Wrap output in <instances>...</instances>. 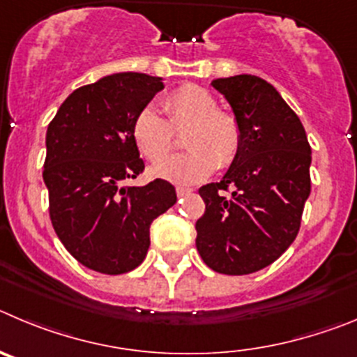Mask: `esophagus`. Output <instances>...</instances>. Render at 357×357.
<instances>
[{"mask_svg": "<svg viewBox=\"0 0 357 357\" xmlns=\"http://www.w3.org/2000/svg\"><path fill=\"white\" fill-rule=\"evenodd\" d=\"M176 194H178V197H185V195L192 194V188H185V186H178V188H176Z\"/></svg>", "mask_w": 357, "mask_h": 357, "instance_id": "34e87169", "label": "esophagus"}]
</instances>
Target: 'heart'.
<instances>
[{
	"instance_id": "obj_1",
	"label": "heart",
	"mask_w": 357,
	"mask_h": 357,
	"mask_svg": "<svg viewBox=\"0 0 357 357\" xmlns=\"http://www.w3.org/2000/svg\"><path fill=\"white\" fill-rule=\"evenodd\" d=\"M167 119L156 108L144 107L131 121V137L140 155L149 162L159 160L174 146L172 129L186 127V153L153 167V174L176 185L204 181L217 167H229L242 147L238 119L218 110L217 99L208 89L194 83L178 86L163 99Z\"/></svg>"
}]
</instances>
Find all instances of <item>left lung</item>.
<instances>
[{
	"instance_id": "left-lung-1",
	"label": "left lung",
	"mask_w": 357,
	"mask_h": 357,
	"mask_svg": "<svg viewBox=\"0 0 357 357\" xmlns=\"http://www.w3.org/2000/svg\"><path fill=\"white\" fill-rule=\"evenodd\" d=\"M211 85L238 119L242 147L220 181L199 188L206 210L195 245L211 271L245 275L274 263L297 236L311 147L301 119L265 79L238 75Z\"/></svg>"
}]
</instances>
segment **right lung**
Masks as SVG:
<instances>
[{
  "mask_svg": "<svg viewBox=\"0 0 357 357\" xmlns=\"http://www.w3.org/2000/svg\"><path fill=\"white\" fill-rule=\"evenodd\" d=\"M163 89L158 76L117 73L76 89L47 126L43 178L54 233L82 265L108 275L144 261L149 227L176 204L174 186L144 171L131 121Z\"/></svg>",
  "mask_w": 357,
  "mask_h": 357,
  "instance_id": "1",
  "label": "right lung"
}]
</instances>
